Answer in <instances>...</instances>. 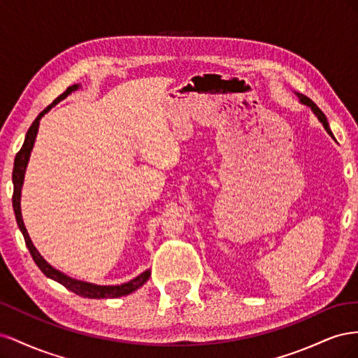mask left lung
I'll list each match as a JSON object with an SVG mask.
<instances>
[{"mask_svg":"<svg viewBox=\"0 0 358 358\" xmlns=\"http://www.w3.org/2000/svg\"><path fill=\"white\" fill-rule=\"evenodd\" d=\"M297 96L300 99V101L303 103V104H306V106H309L310 109H312V112L317 115V117L320 119V122L324 125V128H326V131L331 136V131H330V127H329V122H327V117H326V115H324L320 109H318V106L313 103L310 99H308L306 95H303V94H297Z\"/></svg>","mask_w":358,"mask_h":358,"instance_id":"1","label":"left lung"}]
</instances>
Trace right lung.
<instances>
[{
	"instance_id": "right-lung-1",
	"label": "right lung",
	"mask_w": 358,
	"mask_h": 358,
	"mask_svg": "<svg viewBox=\"0 0 358 358\" xmlns=\"http://www.w3.org/2000/svg\"><path fill=\"white\" fill-rule=\"evenodd\" d=\"M78 88H79V85L69 86L67 91L64 92V94H61L58 99L48 107V109L43 110L36 117V121L32 122V125L29 127L28 133L25 136V142H24L22 148H20V150H19L16 158H15L13 178H12L13 179V197H12L13 210H15V216H16V222L19 225V230L22 231V234H24V239H25L27 248L29 249V254H31L32 259H34L36 264L38 266V268L48 278L57 280V282H59L61 285H64L67 289L76 292V294L80 296V297H88V299H115V297H122V296L131 294L133 291H136L137 288L142 287L146 282V280L149 279L150 270H146V272H143L142 275H138L137 278L129 280V282L121 284V285H94V284H90V282H83V280L73 279V278H70L67 275L61 273L59 270L53 268L46 262V259L40 255V252L37 251L36 246L32 245V242L29 239V234H28V231L25 229V224L22 221V212H20V191H22L25 170H27V166H28V159H29V155H31L32 146H34V142H36V136H37V131H38L40 119H41V116H45V113H48V110H50L52 106H55L57 103H59L61 100L66 99L67 95H70L73 91H76Z\"/></svg>"
}]
</instances>
